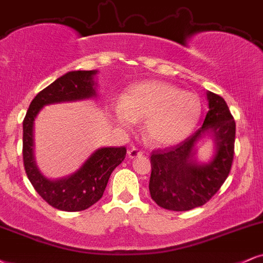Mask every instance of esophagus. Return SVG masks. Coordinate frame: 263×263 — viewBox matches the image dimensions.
<instances>
[{
  "instance_id": "esophagus-1",
  "label": "esophagus",
  "mask_w": 263,
  "mask_h": 263,
  "mask_svg": "<svg viewBox=\"0 0 263 263\" xmlns=\"http://www.w3.org/2000/svg\"><path fill=\"white\" fill-rule=\"evenodd\" d=\"M142 154H144V152L140 151V150H138V148H135V147L129 148V150H128V157L129 158L140 157V156H142Z\"/></svg>"
}]
</instances>
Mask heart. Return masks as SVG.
Wrapping results in <instances>:
<instances>
[{"label":"heart","mask_w":263,"mask_h":263,"mask_svg":"<svg viewBox=\"0 0 263 263\" xmlns=\"http://www.w3.org/2000/svg\"><path fill=\"white\" fill-rule=\"evenodd\" d=\"M202 111L200 97L164 82H144L112 105V118L123 128L144 121V135L155 146H170L189 137Z\"/></svg>","instance_id":"1"}]
</instances>
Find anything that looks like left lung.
<instances>
[{"mask_svg": "<svg viewBox=\"0 0 263 263\" xmlns=\"http://www.w3.org/2000/svg\"><path fill=\"white\" fill-rule=\"evenodd\" d=\"M209 112L200 129L176 146L154 151L148 189L158 206L189 211L212 197L231 172L234 156L235 122L223 97L207 91ZM205 137L215 152L206 164L197 161V145Z\"/></svg>", "mask_w": 263, "mask_h": 263, "instance_id": "left-lung-1", "label": "left lung"}]
</instances>
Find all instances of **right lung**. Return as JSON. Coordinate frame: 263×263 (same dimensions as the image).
<instances>
[{
	"instance_id": "obj_1",
	"label": "right lung",
	"mask_w": 263,
	"mask_h": 263,
	"mask_svg": "<svg viewBox=\"0 0 263 263\" xmlns=\"http://www.w3.org/2000/svg\"><path fill=\"white\" fill-rule=\"evenodd\" d=\"M96 74L97 70H73L60 77L34 97L23 122V161L29 180L48 205L67 212L86 210L101 199L113 170L124 160L126 148H97L74 173L50 179L35 162L34 122L47 105L96 97Z\"/></svg>"
}]
</instances>
